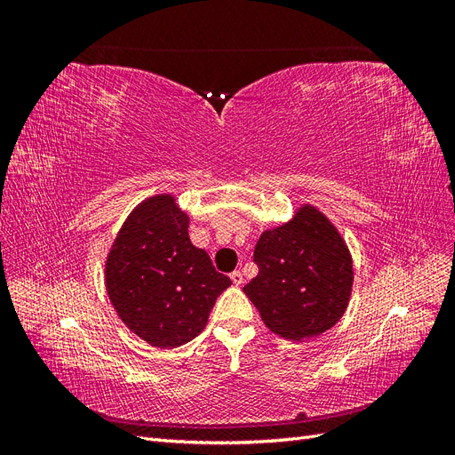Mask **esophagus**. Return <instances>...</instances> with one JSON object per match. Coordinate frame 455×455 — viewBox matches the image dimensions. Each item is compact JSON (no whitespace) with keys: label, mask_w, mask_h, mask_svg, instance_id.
<instances>
[{"label":"esophagus","mask_w":455,"mask_h":455,"mask_svg":"<svg viewBox=\"0 0 455 455\" xmlns=\"http://www.w3.org/2000/svg\"><path fill=\"white\" fill-rule=\"evenodd\" d=\"M229 277H231V281H233V284H243V273L237 269V271H233L231 275H229Z\"/></svg>","instance_id":"1"}]
</instances>
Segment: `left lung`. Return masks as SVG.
Returning <instances> with one entry per match:
<instances>
[{
    "mask_svg": "<svg viewBox=\"0 0 455 455\" xmlns=\"http://www.w3.org/2000/svg\"><path fill=\"white\" fill-rule=\"evenodd\" d=\"M254 264L258 275L243 291L271 332L294 341L315 338L346 313L353 261L338 229L313 206L261 233Z\"/></svg>",
    "mask_w": 455,
    "mask_h": 455,
    "instance_id": "1",
    "label": "left lung"
}]
</instances>
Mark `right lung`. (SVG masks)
Wrapping results in <instances>:
<instances>
[{
  "instance_id": "right-lung-1",
  "label": "right lung",
  "mask_w": 455,
  "mask_h": 455,
  "mask_svg": "<svg viewBox=\"0 0 455 455\" xmlns=\"http://www.w3.org/2000/svg\"><path fill=\"white\" fill-rule=\"evenodd\" d=\"M189 218L174 197L156 196L136 206L106 261L108 296L136 336L171 349L203 332L231 279L191 244Z\"/></svg>"
}]
</instances>
